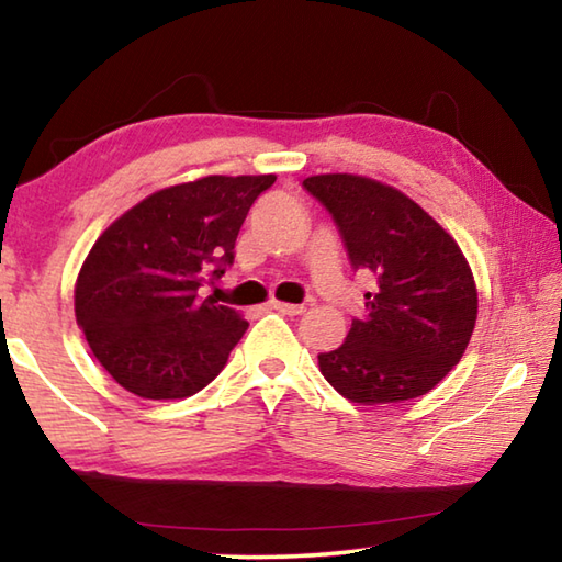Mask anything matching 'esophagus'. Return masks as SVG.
Wrapping results in <instances>:
<instances>
[{
	"label": "esophagus",
	"instance_id": "1",
	"mask_svg": "<svg viewBox=\"0 0 562 562\" xmlns=\"http://www.w3.org/2000/svg\"><path fill=\"white\" fill-rule=\"evenodd\" d=\"M272 310L282 312V315H302V312H304V304H290V302H278V300H272Z\"/></svg>",
	"mask_w": 562,
	"mask_h": 562
}]
</instances>
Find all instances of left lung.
I'll return each instance as SVG.
<instances>
[{"label":"left lung","mask_w":562,"mask_h":562,"mask_svg":"<svg viewBox=\"0 0 562 562\" xmlns=\"http://www.w3.org/2000/svg\"><path fill=\"white\" fill-rule=\"evenodd\" d=\"M339 227L355 270L374 274L367 315L319 372L355 404L424 396L469 347L479 290L459 243L412 198L382 180L322 173L302 180Z\"/></svg>","instance_id":"1"}]
</instances>
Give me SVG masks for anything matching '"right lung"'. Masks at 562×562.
<instances>
[{
	"label": "right lung",
	"instance_id": "1",
	"mask_svg": "<svg viewBox=\"0 0 562 562\" xmlns=\"http://www.w3.org/2000/svg\"><path fill=\"white\" fill-rule=\"evenodd\" d=\"M274 178L205 176L156 190L93 243L74 312L93 357L126 392L183 398L221 374L247 322L198 297V288L233 262L245 215Z\"/></svg>",
	"mask_w": 562,
	"mask_h": 562
}]
</instances>
